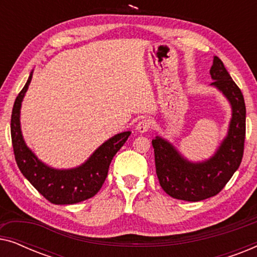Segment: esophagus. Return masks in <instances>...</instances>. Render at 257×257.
<instances>
[{"label":"esophagus","mask_w":257,"mask_h":257,"mask_svg":"<svg viewBox=\"0 0 257 257\" xmlns=\"http://www.w3.org/2000/svg\"><path fill=\"white\" fill-rule=\"evenodd\" d=\"M150 127H151V120H150V119L145 118V119H142V120H140L138 124H137L136 128H137V131L140 132V133H145V132L149 131Z\"/></svg>","instance_id":"esophagus-1"}]
</instances>
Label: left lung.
I'll return each instance as SVG.
<instances>
[{"instance_id": "left-lung-1", "label": "left lung", "mask_w": 257, "mask_h": 257, "mask_svg": "<svg viewBox=\"0 0 257 257\" xmlns=\"http://www.w3.org/2000/svg\"><path fill=\"white\" fill-rule=\"evenodd\" d=\"M210 76L231 106V119L226 138L209 159L193 163L179 153L166 139L152 140L156 171L161 188L174 199L201 201L221 192L240 166L244 150L245 104L241 90L231 79L222 61L214 56Z\"/></svg>"}]
</instances>
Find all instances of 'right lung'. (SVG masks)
<instances>
[{
  "label": "right lung",
  "mask_w": 257,
  "mask_h": 257,
  "mask_svg": "<svg viewBox=\"0 0 257 257\" xmlns=\"http://www.w3.org/2000/svg\"><path fill=\"white\" fill-rule=\"evenodd\" d=\"M31 78L33 72L30 73L22 91L16 97L12 112L10 132L17 166L28 181L45 199L55 205H73L92 198L103 186L112 159L126 143L131 132L118 133L106 140L78 167L56 170L48 166L27 146L21 131V106Z\"/></svg>",
  "instance_id": "add662e5"
}]
</instances>
